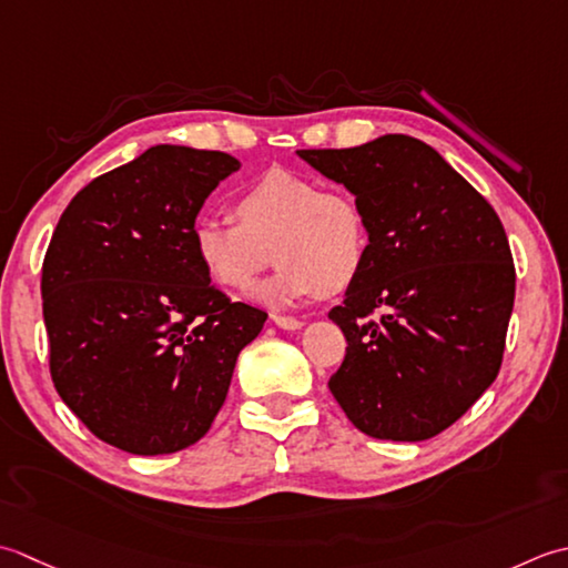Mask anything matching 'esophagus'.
I'll return each instance as SVG.
<instances>
[{
  "label": "esophagus",
  "instance_id": "esophagus-1",
  "mask_svg": "<svg viewBox=\"0 0 568 568\" xmlns=\"http://www.w3.org/2000/svg\"><path fill=\"white\" fill-rule=\"evenodd\" d=\"M274 323L282 331H301V328H304V321L292 318V316H274Z\"/></svg>",
  "mask_w": 568,
  "mask_h": 568
}]
</instances>
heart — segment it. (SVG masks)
I'll use <instances>...</instances> for the list:
<instances>
[{
	"label": "heart",
	"mask_w": 568,
	"mask_h": 568,
	"mask_svg": "<svg viewBox=\"0 0 568 568\" xmlns=\"http://www.w3.org/2000/svg\"><path fill=\"white\" fill-rule=\"evenodd\" d=\"M235 223L201 220L193 254L211 280L245 294L270 267L280 270L257 288L274 308L314 294L333 296L361 276L369 233L361 203L348 191H321L316 181L288 171H267L235 201Z\"/></svg>",
	"instance_id": "1"
}]
</instances>
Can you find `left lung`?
Returning <instances> with one entry per match:
<instances>
[{"mask_svg":"<svg viewBox=\"0 0 568 568\" xmlns=\"http://www.w3.org/2000/svg\"><path fill=\"white\" fill-rule=\"evenodd\" d=\"M361 203L369 247L328 318L348 351L328 382L373 438L424 442L488 389L503 363L515 264L493 205L429 144L385 134L296 152ZM382 310L377 322H365Z\"/></svg>","mask_w":568,"mask_h":568,"instance_id":"left-lung-1","label":"left lung"}]
</instances>
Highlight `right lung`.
Instances as JSON below:
<instances>
[{"label": "right lung", "instance_id": "obj_1", "mask_svg": "<svg viewBox=\"0 0 568 568\" xmlns=\"http://www.w3.org/2000/svg\"><path fill=\"white\" fill-rule=\"evenodd\" d=\"M237 169L223 152L159 144L90 181L55 225L41 274L53 385L126 454L203 438L267 321L233 304L193 254L195 217Z\"/></svg>", "mask_w": 568, "mask_h": 568}]
</instances>
